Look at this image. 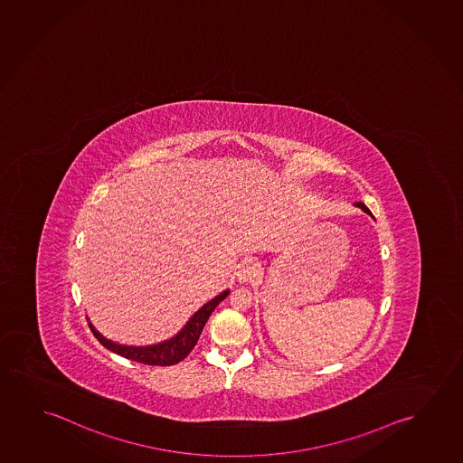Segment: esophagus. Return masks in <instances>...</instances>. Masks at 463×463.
<instances>
[{"instance_id":"obj_1","label":"esophagus","mask_w":463,"mask_h":463,"mask_svg":"<svg viewBox=\"0 0 463 463\" xmlns=\"http://www.w3.org/2000/svg\"><path fill=\"white\" fill-rule=\"evenodd\" d=\"M237 280L241 283L255 282L261 277V268L260 264L253 261H245L237 269Z\"/></svg>"}]
</instances>
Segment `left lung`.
I'll return each instance as SVG.
<instances>
[{
    "label": "left lung",
    "mask_w": 463,
    "mask_h": 463,
    "mask_svg": "<svg viewBox=\"0 0 463 463\" xmlns=\"http://www.w3.org/2000/svg\"><path fill=\"white\" fill-rule=\"evenodd\" d=\"M356 207L362 208L363 212H366V213L371 214V212H369V208L363 203V202H356L355 203Z\"/></svg>",
    "instance_id": "1"
}]
</instances>
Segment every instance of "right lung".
I'll return each mask as SVG.
<instances>
[{"label": "right lung", "mask_w": 463, "mask_h": 463, "mask_svg": "<svg viewBox=\"0 0 463 463\" xmlns=\"http://www.w3.org/2000/svg\"><path fill=\"white\" fill-rule=\"evenodd\" d=\"M229 295V289L220 296H216L214 299L207 302L205 306H202L194 316L191 317V320L186 323V326L181 329L178 335L172 337L170 341L161 342L156 345H147V347H132V345H119L116 342H111L107 337L97 331L92 326V323H89V328L94 333L97 341L100 342L103 347L111 350L118 355L128 358L132 362L143 363V364H151V366H172L184 360L191 354V350L194 349L195 344L201 337L202 329L207 323L208 317L212 316L214 307Z\"/></svg>", "instance_id": "add662e5"}]
</instances>
